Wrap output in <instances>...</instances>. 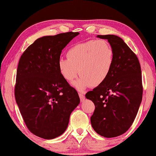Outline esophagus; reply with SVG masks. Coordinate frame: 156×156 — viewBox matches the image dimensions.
Segmentation results:
<instances>
[{"instance_id":"obj_1","label":"esophagus","mask_w":156,"mask_h":156,"mask_svg":"<svg viewBox=\"0 0 156 156\" xmlns=\"http://www.w3.org/2000/svg\"><path fill=\"white\" fill-rule=\"evenodd\" d=\"M79 96H80V101H84V99H85V96L84 95V94L82 93H79Z\"/></svg>"}]
</instances>
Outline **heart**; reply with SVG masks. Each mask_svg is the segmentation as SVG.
Wrapping results in <instances>:
<instances>
[{"label": "heart", "instance_id": "heart-1", "mask_svg": "<svg viewBox=\"0 0 156 156\" xmlns=\"http://www.w3.org/2000/svg\"><path fill=\"white\" fill-rule=\"evenodd\" d=\"M114 50L106 40H89L71 47L67 59H59V73L67 82H72L80 74V80L74 83L82 90L96 87L104 82L111 73L114 62Z\"/></svg>", "mask_w": 156, "mask_h": 156}]
</instances>
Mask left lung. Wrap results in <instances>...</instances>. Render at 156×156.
Returning <instances> with one entry per match:
<instances>
[{"instance_id": "left-lung-1", "label": "left lung", "mask_w": 156, "mask_h": 156, "mask_svg": "<svg viewBox=\"0 0 156 156\" xmlns=\"http://www.w3.org/2000/svg\"><path fill=\"white\" fill-rule=\"evenodd\" d=\"M114 50V62L107 79L86 94L95 109L91 123L98 134L116 137L126 132L137 115L143 95L140 65L135 53L116 35H97Z\"/></svg>"}]
</instances>
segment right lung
I'll use <instances>...</instances> for the list:
<instances>
[{
	"instance_id": "add662e5",
	"label": "right lung",
	"mask_w": 156,
	"mask_h": 156,
	"mask_svg": "<svg viewBox=\"0 0 156 156\" xmlns=\"http://www.w3.org/2000/svg\"><path fill=\"white\" fill-rule=\"evenodd\" d=\"M79 34L67 32L38 38L19 60L16 102L29 131L44 139L62 134L70 114L80 104L77 91L62 77L57 67L62 50Z\"/></svg>"
}]
</instances>
